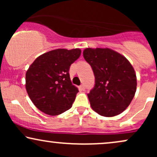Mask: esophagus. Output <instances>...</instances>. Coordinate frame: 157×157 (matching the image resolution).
I'll return each instance as SVG.
<instances>
[{"label": "esophagus", "instance_id": "1", "mask_svg": "<svg viewBox=\"0 0 157 157\" xmlns=\"http://www.w3.org/2000/svg\"><path fill=\"white\" fill-rule=\"evenodd\" d=\"M80 89L81 90H82V91H84V90H85V86H84V84H82V85H80Z\"/></svg>", "mask_w": 157, "mask_h": 157}]
</instances>
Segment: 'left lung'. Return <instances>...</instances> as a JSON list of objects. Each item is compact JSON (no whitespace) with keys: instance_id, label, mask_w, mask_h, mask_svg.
<instances>
[{"instance_id":"1","label":"left lung","mask_w":157,"mask_h":157,"mask_svg":"<svg viewBox=\"0 0 157 157\" xmlns=\"http://www.w3.org/2000/svg\"><path fill=\"white\" fill-rule=\"evenodd\" d=\"M83 57L95 77L94 86L88 94L92 109L108 117L121 113L136 90L133 66L124 56L107 48H86Z\"/></svg>"}]
</instances>
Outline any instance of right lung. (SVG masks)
<instances>
[{"mask_svg":"<svg viewBox=\"0 0 157 157\" xmlns=\"http://www.w3.org/2000/svg\"><path fill=\"white\" fill-rule=\"evenodd\" d=\"M80 54L79 48L52 50L37 57L29 66L26 89L40 111L55 116L71 109L79 91L71 83L69 69Z\"/></svg>","mask_w":157,"mask_h":157,"instance_id":"right-lung-1","label":"right lung"}]
</instances>
